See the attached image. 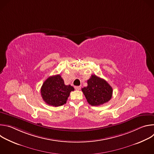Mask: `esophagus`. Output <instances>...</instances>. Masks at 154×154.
Listing matches in <instances>:
<instances>
[{
    "instance_id": "esophagus-1",
    "label": "esophagus",
    "mask_w": 154,
    "mask_h": 154,
    "mask_svg": "<svg viewBox=\"0 0 154 154\" xmlns=\"http://www.w3.org/2000/svg\"><path fill=\"white\" fill-rule=\"evenodd\" d=\"M74 88L76 90H80V88H81V87L80 86H74Z\"/></svg>"
}]
</instances>
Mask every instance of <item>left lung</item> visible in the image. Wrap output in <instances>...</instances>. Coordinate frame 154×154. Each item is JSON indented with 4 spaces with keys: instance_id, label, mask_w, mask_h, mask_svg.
Instances as JSON below:
<instances>
[{
    "instance_id": "obj_1",
    "label": "left lung",
    "mask_w": 154,
    "mask_h": 154,
    "mask_svg": "<svg viewBox=\"0 0 154 154\" xmlns=\"http://www.w3.org/2000/svg\"><path fill=\"white\" fill-rule=\"evenodd\" d=\"M87 83L88 86L82 88V91L91 105L99 106L111 99L113 89L104 79L92 75Z\"/></svg>"
}]
</instances>
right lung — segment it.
<instances>
[{"instance_id": "obj_1", "label": "right lung", "mask_w": 154, "mask_h": 154, "mask_svg": "<svg viewBox=\"0 0 154 154\" xmlns=\"http://www.w3.org/2000/svg\"><path fill=\"white\" fill-rule=\"evenodd\" d=\"M74 87L64 84L60 75L49 77L42 84L41 94L43 100L47 104L59 106L66 103Z\"/></svg>"}]
</instances>
